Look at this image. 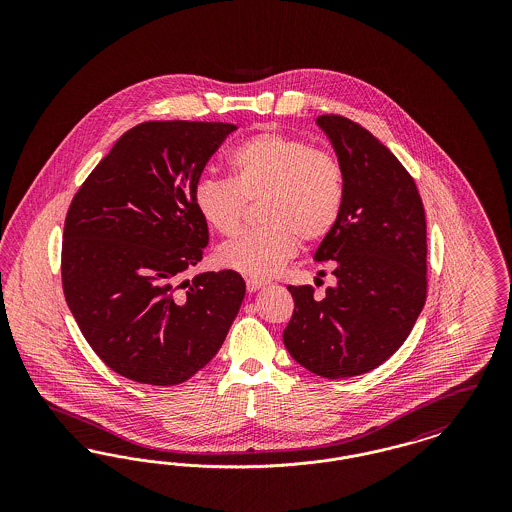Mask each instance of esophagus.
<instances>
[{"mask_svg":"<svg viewBox=\"0 0 512 512\" xmlns=\"http://www.w3.org/2000/svg\"><path fill=\"white\" fill-rule=\"evenodd\" d=\"M245 286H247V292H257V290L265 288V286H267V282H265V280H261V278H247Z\"/></svg>","mask_w":512,"mask_h":512,"instance_id":"obj_1","label":"esophagus"}]
</instances>
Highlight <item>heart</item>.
Instances as JSON below:
<instances>
[{"label": "heart", "mask_w": 512, "mask_h": 512, "mask_svg": "<svg viewBox=\"0 0 512 512\" xmlns=\"http://www.w3.org/2000/svg\"><path fill=\"white\" fill-rule=\"evenodd\" d=\"M228 161L232 180L201 176L195 182V211L211 230L232 236L244 222L247 203L259 201L257 219L263 224L220 245L222 267L267 278L295 257L301 242L320 244L336 230L347 178L332 149L265 130L234 147Z\"/></svg>", "instance_id": "b5f03b06"}]
</instances>
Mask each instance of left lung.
<instances>
[{"mask_svg":"<svg viewBox=\"0 0 512 512\" xmlns=\"http://www.w3.org/2000/svg\"><path fill=\"white\" fill-rule=\"evenodd\" d=\"M318 124L347 178L343 215L315 253L338 284L322 299L313 286H288L284 343L299 365L334 380L382 365L407 340L428 293V245L422 197L390 149L347 117Z\"/></svg>","mask_w":512,"mask_h":512,"instance_id":"8db88e82","label":"left lung"}]
</instances>
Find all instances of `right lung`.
Instances as JSON below:
<instances>
[{
  "label": "right lung",
  "mask_w": 512,
  "mask_h": 512,
  "mask_svg": "<svg viewBox=\"0 0 512 512\" xmlns=\"http://www.w3.org/2000/svg\"><path fill=\"white\" fill-rule=\"evenodd\" d=\"M232 130L230 122L136 124L71 201L63 293L90 347L128 380H190L217 355L240 311L245 282L236 270L180 282L209 242L195 182Z\"/></svg>",
  "instance_id": "obj_1"
}]
</instances>
